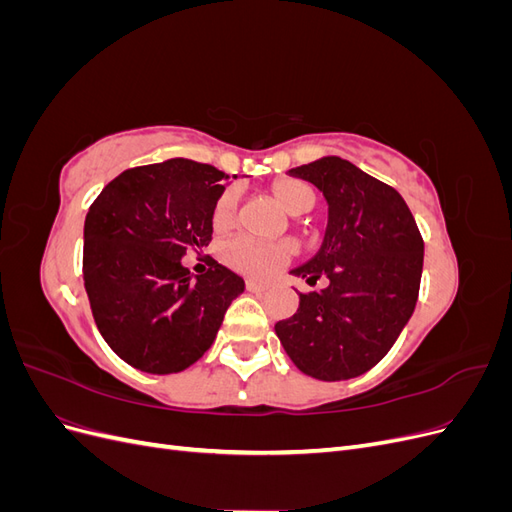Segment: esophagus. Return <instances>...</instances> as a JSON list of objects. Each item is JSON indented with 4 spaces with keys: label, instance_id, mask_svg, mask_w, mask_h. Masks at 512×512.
Segmentation results:
<instances>
[{
    "label": "esophagus",
    "instance_id": "esophagus-1",
    "mask_svg": "<svg viewBox=\"0 0 512 512\" xmlns=\"http://www.w3.org/2000/svg\"><path fill=\"white\" fill-rule=\"evenodd\" d=\"M245 288L250 292H267L271 286L265 284V282H254V280H247L245 282Z\"/></svg>",
    "mask_w": 512,
    "mask_h": 512
}]
</instances>
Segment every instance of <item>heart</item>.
<instances>
[{"label":"heart","instance_id":"b5f03b06","mask_svg":"<svg viewBox=\"0 0 512 512\" xmlns=\"http://www.w3.org/2000/svg\"><path fill=\"white\" fill-rule=\"evenodd\" d=\"M271 194L290 215H303L318 203V192L312 183L297 177H280L269 185ZM239 196L235 190H224L215 200L211 211V226L215 232L228 230L237 220ZM297 252L290 241H258L250 235L232 237L222 245V258L228 267L252 277H269L280 271Z\"/></svg>","mask_w":512,"mask_h":512}]
</instances>
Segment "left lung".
<instances>
[{"mask_svg":"<svg viewBox=\"0 0 512 512\" xmlns=\"http://www.w3.org/2000/svg\"><path fill=\"white\" fill-rule=\"evenodd\" d=\"M329 203L318 254L292 269L316 286L297 314L275 324L292 363L318 380H348L384 359L418 299L425 243L401 194L337 156L290 170Z\"/></svg>","mask_w":512,"mask_h":512,"instance_id":"8db88e82","label":"left lung"}]
</instances>
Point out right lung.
Wrapping results in <instances>:
<instances>
[{
    "label": "right lung",
    "mask_w": 512,
    "mask_h": 512,
    "mask_svg": "<svg viewBox=\"0 0 512 512\" xmlns=\"http://www.w3.org/2000/svg\"><path fill=\"white\" fill-rule=\"evenodd\" d=\"M228 175L175 158L123 170L85 218L83 280L106 344L132 367L175 374L196 363L245 284L213 258L181 265L211 243V211Z\"/></svg>",
    "instance_id": "add662e5"
}]
</instances>
